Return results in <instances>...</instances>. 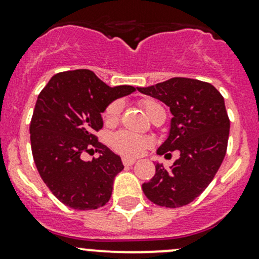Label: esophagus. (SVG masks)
<instances>
[{
	"instance_id": "1",
	"label": "esophagus",
	"mask_w": 259,
	"mask_h": 259,
	"mask_svg": "<svg viewBox=\"0 0 259 259\" xmlns=\"http://www.w3.org/2000/svg\"><path fill=\"white\" fill-rule=\"evenodd\" d=\"M135 162H137L135 160L127 159V157H124V159H122V164H124L125 166H132V165H134Z\"/></svg>"
}]
</instances>
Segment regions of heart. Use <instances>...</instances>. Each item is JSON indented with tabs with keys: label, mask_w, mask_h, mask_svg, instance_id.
I'll use <instances>...</instances> for the list:
<instances>
[{
	"label": "heart",
	"mask_w": 259,
	"mask_h": 259,
	"mask_svg": "<svg viewBox=\"0 0 259 259\" xmlns=\"http://www.w3.org/2000/svg\"><path fill=\"white\" fill-rule=\"evenodd\" d=\"M141 105H143L144 110H145L146 115L150 116L152 111L156 108L161 107L157 102L151 99H144L141 100ZM121 111V103L120 102H113L111 104L108 105V108L104 111V120L107 124H115L119 120ZM151 144V140L149 138L143 137V135L134 134V133L126 132V130H120V132L115 133L110 137V145L119 154L124 155L127 157H135L143 154V151L146 148H149Z\"/></svg>",
	"instance_id": "obj_1"
}]
</instances>
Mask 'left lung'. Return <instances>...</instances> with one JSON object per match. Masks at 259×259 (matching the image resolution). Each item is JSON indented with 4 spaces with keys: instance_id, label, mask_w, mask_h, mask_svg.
Returning <instances> with one entry per match:
<instances>
[{
    "instance_id": "left-lung-1",
    "label": "left lung",
    "mask_w": 259,
    "mask_h": 259,
    "mask_svg": "<svg viewBox=\"0 0 259 259\" xmlns=\"http://www.w3.org/2000/svg\"><path fill=\"white\" fill-rule=\"evenodd\" d=\"M138 91L159 99L172 114L157 155L180 152L168 168L155 165L154 178L143 184L144 194L162 207L189 205L213 180L226 155L230 119L225 99L212 84L191 78H171Z\"/></svg>"
}]
</instances>
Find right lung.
I'll use <instances>...</instances> for the list:
<instances>
[{"label":"right lung","instance_id":"1","mask_svg":"<svg viewBox=\"0 0 259 259\" xmlns=\"http://www.w3.org/2000/svg\"><path fill=\"white\" fill-rule=\"evenodd\" d=\"M133 92L134 87L111 88L92 70L77 69L53 75L38 95L29 125L34 164L52 194L68 207L97 209L110 200L124 165L94 133L103 127L108 105ZM94 150L99 158L81 160L83 152Z\"/></svg>","mask_w":259,"mask_h":259}]
</instances>
